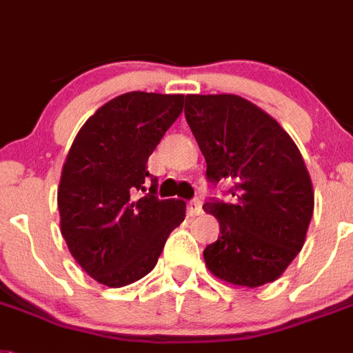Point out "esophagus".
<instances>
[{"label": "esophagus", "mask_w": 353, "mask_h": 353, "mask_svg": "<svg viewBox=\"0 0 353 353\" xmlns=\"http://www.w3.org/2000/svg\"><path fill=\"white\" fill-rule=\"evenodd\" d=\"M203 212V201L201 199H194L188 203V215L190 217H195V215H199Z\"/></svg>", "instance_id": "34e87169"}]
</instances>
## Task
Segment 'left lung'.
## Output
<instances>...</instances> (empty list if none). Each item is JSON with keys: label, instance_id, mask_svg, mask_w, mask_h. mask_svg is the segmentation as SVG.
Returning a JSON list of instances; mask_svg holds the SVG:
<instances>
[{"label": "left lung", "instance_id": "8db88e82", "mask_svg": "<svg viewBox=\"0 0 353 353\" xmlns=\"http://www.w3.org/2000/svg\"><path fill=\"white\" fill-rule=\"evenodd\" d=\"M185 117L206 159V179L233 183V203L210 199L221 236L206 268L241 287L282 276L305 244L314 212L309 170L292 138L268 112L236 94H186Z\"/></svg>", "mask_w": 353, "mask_h": 353}]
</instances>
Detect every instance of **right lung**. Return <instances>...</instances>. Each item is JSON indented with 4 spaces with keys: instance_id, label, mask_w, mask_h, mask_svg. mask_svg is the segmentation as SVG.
I'll return each instance as SVG.
<instances>
[{
    "instance_id": "right-lung-1",
    "label": "right lung",
    "mask_w": 353,
    "mask_h": 353,
    "mask_svg": "<svg viewBox=\"0 0 353 353\" xmlns=\"http://www.w3.org/2000/svg\"><path fill=\"white\" fill-rule=\"evenodd\" d=\"M183 102V94H120L88 118L71 145L57 192L61 233L99 283L123 287L149 274L185 221V201L158 199V179L147 170ZM149 176L150 194L136 200Z\"/></svg>"
}]
</instances>
